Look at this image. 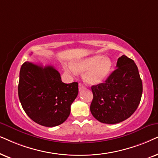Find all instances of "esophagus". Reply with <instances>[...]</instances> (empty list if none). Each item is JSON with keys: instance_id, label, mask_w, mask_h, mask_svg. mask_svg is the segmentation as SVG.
<instances>
[{"instance_id": "1", "label": "esophagus", "mask_w": 158, "mask_h": 158, "mask_svg": "<svg viewBox=\"0 0 158 158\" xmlns=\"http://www.w3.org/2000/svg\"><path fill=\"white\" fill-rule=\"evenodd\" d=\"M85 89V87L84 86V85H82L81 83L79 84V91H81V90H83Z\"/></svg>"}]
</instances>
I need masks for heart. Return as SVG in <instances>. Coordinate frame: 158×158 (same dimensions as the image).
I'll return each instance as SVG.
<instances>
[{"mask_svg":"<svg viewBox=\"0 0 158 158\" xmlns=\"http://www.w3.org/2000/svg\"><path fill=\"white\" fill-rule=\"evenodd\" d=\"M66 72L75 74L84 73L83 79L88 85H97L106 80L112 73L113 64L110 58L102 55H93L89 57L73 60L71 66L64 65Z\"/></svg>","mask_w":158,"mask_h":158,"instance_id":"1","label":"heart"}]
</instances>
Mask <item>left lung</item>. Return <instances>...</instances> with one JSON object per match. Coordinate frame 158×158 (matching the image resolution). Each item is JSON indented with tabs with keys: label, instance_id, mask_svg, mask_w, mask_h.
Segmentation results:
<instances>
[{
	"label": "left lung",
	"instance_id": "left-lung-1",
	"mask_svg": "<svg viewBox=\"0 0 158 158\" xmlns=\"http://www.w3.org/2000/svg\"><path fill=\"white\" fill-rule=\"evenodd\" d=\"M93 99L90 111L101 123L115 124L135 112L142 94V81L134 61L127 56L118 58L115 69L104 83L92 87Z\"/></svg>",
	"mask_w": 158,
	"mask_h": 158
}]
</instances>
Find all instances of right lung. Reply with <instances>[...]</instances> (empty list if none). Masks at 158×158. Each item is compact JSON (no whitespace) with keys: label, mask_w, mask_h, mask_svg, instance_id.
<instances>
[{"label":"right lung","mask_w":158,"mask_h":158,"mask_svg":"<svg viewBox=\"0 0 158 158\" xmlns=\"http://www.w3.org/2000/svg\"><path fill=\"white\" fill-rule=\"evenodd\" d=\"M78 92V83L62 82L53 66L26 61L21 67L19 98L27 115L40 125L53 127L64 123Z\"/></svg>","instance_id":"obj_1"}]
</instances>
